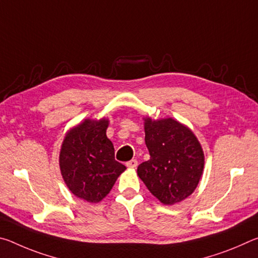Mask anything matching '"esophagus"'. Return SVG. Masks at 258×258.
<instances>
[{"label": "esophagus", "mask_w": 258, "mask_h": 258, "mask_svg": "<svg viewBox=\"0 0 258 258\" xmlns=\"http://www.w3.org/2000/svg\"><path fill=\"white\" fill-rule=\"evenodd\" d=\"M126 166H127L128 168H137L138 167V160L137 159H132L126 163Z\"/></svg>", "instance_id": "1"}]
</instances>
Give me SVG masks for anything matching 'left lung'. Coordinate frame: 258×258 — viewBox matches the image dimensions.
<instances>
[{
    "instance_id": "left-lung-1",
    "label": "left lung",
    "mask_w": 258,
    "mask_h": 258,
    "mask_svg": "<svg viewBox=\"0 0 258 258\" xmlns=\"http://www.w3.org/2000/svg\"><path fill=\"white\" fill-rule=\"evenodd\" d=\"M145 132L150 159L139 165V177L163 204L182 202L195 191L202 177V146L190 128L173 118H147Z\"/></svg>"
}]
</instances>
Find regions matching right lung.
<instances>
[{"instance_id":"obj_1","label":"right lung","mask_w":258,"mask_h":258,"mask_svg":"<svg viewBox=\"0 0 258 258\" xmlns=\"http://www.w3.org/2000/svg\"><path fill=\"white\" fill-rule=\"evenodd\" d=\"M108 120L85 119L67 133L60 151V171L76 197L99 203L126 167L115 159L106 131Z\"/></svg>"}]
</instances>
